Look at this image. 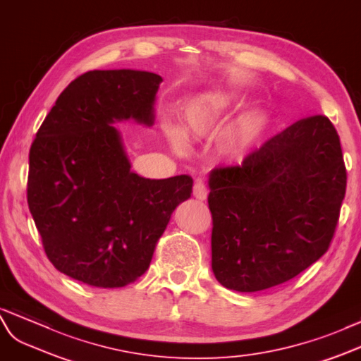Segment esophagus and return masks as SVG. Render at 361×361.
I'll return each mask as SVG.
<instances>
[{"instance_id": "esophagus-1", "label": "esophagus", "mask_w": 361, "mask_h": 361, "mask_svg": "<svg viewBox=\"0 0 361 361\" xmlns=\"http://www.w3.org/2000/svg\"><path fill=\"white\" fill-rule=\"evenodd\" d=\"M207 195H209V189H207V186L204 184V181L198 180L195 183V186H193V197L201 200V201H204L207 198Z\"/></svg>"}]
</instances>
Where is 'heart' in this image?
<instances>
[{
    "label": "heart",
    "instance_id": "b5f03b06",
    "mask_svg": "<svg viewBox=\"0 0 361 361\" xmlns=\"http://www.w3.org/2000/svg\"><path fill=\"white\" fill-rule=\"evenodd\" d=\"M228 105V97L224 96L223 92H209V94H202L197 99L190 100L189 104L183 109V122H184V134L188 137H209L215 131L219 116ZM168 137L173 146V149L183 152L184 140L180 133L175 129H169ZM226 152L230 159L238 161L243 159L244 146L238 142H230L226 146Z\"/></svg>",
    "mask_w": 361,
    "mask_h": 361
}]
</instances>
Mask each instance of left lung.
Instances as JSON below:
<instances>
[{"label": "left lung", "instance_id": "8db88e82", "mask_svg": "<svg viewBox=\"0 0 361 361\" xmlns=\"http://www.w3.org/2000/svg\"><path fill=\"white\" fill-rule=\"evenodd\" d=\"M212 270L255 293L293 279L326 253L346 192L340 138L325 116L302 118L209 173Z\"/></svg>", "mask_w": 361, "mask_h": 361}]
</instances>
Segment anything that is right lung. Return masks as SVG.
<instances>
[{"label":"right lung","mask_w":361,"mask_h":361,"mask_svg":"<svg viewBox=\"0 0 361 361\" xmlns=\"http://www.w3.org/2000/svg\"><path fill=\"white\" fill-rule=\"evenodd\" d=\"M161 76L94 70L61 92L30 147L27 201L56 269L97 288L138 279L172 212L190 198L189 175L143 178L131 171L113 123L152 126Z\"/></svg>","instance_id":"right-lung-1"}]
</instances>
